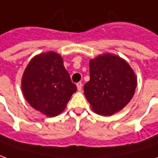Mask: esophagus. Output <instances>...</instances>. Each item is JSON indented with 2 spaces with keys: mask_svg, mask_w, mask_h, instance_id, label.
Returning <instances> with one entry per match:
<instances>
[{
  "mask_svg": "<svg viewBox=\"0 0 158 158\" xmlns=\"http://www.w3.org/2000/svg\"><path fill=\"white\" fill-rule=\"evenodd\" d=\"M77 89H78V91H81V89H82V83L81 82L77 83Z\"/></svg>",
  "mask_w": 158,
  "mask_h": 158,
  "instance_id": "34e87169",
  "label": "esophagus"
}]
</instances>
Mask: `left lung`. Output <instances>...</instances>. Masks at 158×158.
Returning <instances> with one entry per match:
<instances>
[{
    "label": "left lung",
    "mask_w": 158,
    "mask_h": 158,
    "mask_svg": "<svg viewBox=\"0 0 158 158\" xmlns=\"http://www.w3.org/2000/svg\"><path fill=\"white\" fill-rule=\"evenodd\" d=\"M90 80L84 94L94 112L110 116L128 105L137 87V77L121 57L104 53L89 62Z\"/></svg>",
    "instance_id": "obj_1"
}]
</instances>
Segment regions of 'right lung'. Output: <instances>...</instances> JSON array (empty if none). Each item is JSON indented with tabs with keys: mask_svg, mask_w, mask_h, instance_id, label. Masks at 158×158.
<instances>
[{
	"mask_svg": "<svg viewBox=\"0 0 158 158\" xmlns=\"http://www.w3.org/2000/svg\"><path fill=\"white\" fill-rule=\"evenodd\" d=\"M21 89L30 106L52 118L65 110L77 86L65 70L60 54L50 51L29 61L22 75Z\"/></svg>",
	"mask_w": 158,
	"mask_h": 158,
	"instance_id": "right-lung-1",
	"label": "right lung"
}]
</instances>
